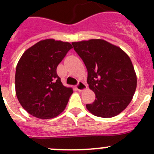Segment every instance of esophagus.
I'll return each instance as SVG.
<instances>
[{
    "mask_svg": "<svg viewBox=\"0 0 154 154\" xmlns=\"http://www.w3.org/2000/svg\"><path fill=\"white\" fill-rule=\"evenodd\" d=\"M76 88H77V89H78L79 91H80V92H81V91L85 90V89L87 88V86H86V85L83 82L79 81L78 82V84H77V85H76Z\"/></svg>",
    "mask_w": 154,
    "mask_h": 154,
    "instance_id": "1",
    "label": "esophagus"
}]
</instances>
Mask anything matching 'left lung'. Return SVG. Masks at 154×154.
I'll use <instances>...</instances> for the list:
<instances>
[{
    "instance_id": "obj_1",
    "label": "left lung",
    "mask_w": 154,
    "mask_h": 154,
    "mask_svg": "<svg viewBox=\"0 0 154 154\" xmlns=\"http://www.w3.org/2000/svg\"><path fill=\"white\" fill-rule=\"evenodd\" d=\"M88 71L87 83L96 99L86 108L96 116L111 118L122 112L137 89V75L130 57L103 39L72 43Z\"/></svg>"
}]
</instances>
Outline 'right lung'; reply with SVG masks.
<instances>
[{
  "instance_id": "1",
  "label": "right lung",
  "mask_w": 154,
  "mask_h": 154,
  "mask_svg": "<svg viewBox=\"0 0 154 154\" xmlns=\"http://www.w3.org/2000/svg\"><path fill=\"white\" fill-rule=\"evenodd\" d=\"M72 48L69 42L42 40L24 51L16 67V96L29 114L52 119L64 111L73 90L57 75L58 64Z\"/></svg>"
}]
</instances>
